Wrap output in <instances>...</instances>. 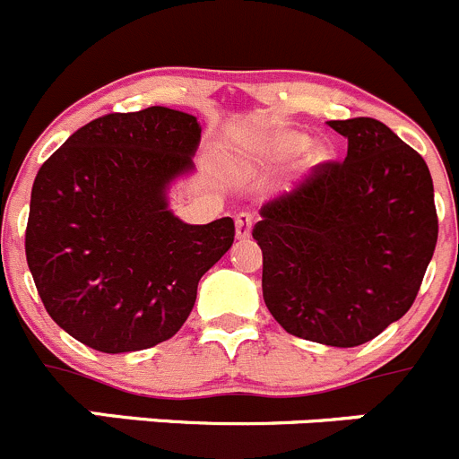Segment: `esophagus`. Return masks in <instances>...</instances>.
<instances>
[{
  "label": "esophagus",
  "instance_id": "esophagus-1",
  "mask_svg": "<svg viewBox=\"0 0 459 459\" xmlns=\"http://www.w3.org/2000/svg\"><path fill=\"white\" fill-rule=\"evenodd\" d=\"M251 229H254V215H249V212H239V215L235 217V235H238V239L251 238Z\"/></svg>",
  "mask_w": 459,
  "mask_h": 459
}]
</instances>
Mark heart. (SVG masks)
Masks as SVG:
<instances>
[{"instance_id": "obj_1", "label": "heart", "mask_w": 459, "mask_h": 459, "mask_svg": "<svg viewBox=\"0 0 459 459\" xmlns=\"http://www.w3.org/2000/svg\"><path fill=\"white\" fill-rule=\"evenodd\" d=\"M307 135L301 131H294V128H273V131L258 133L254 138V149L255 153H260L263 158L269 160H290V158L299 156L303 149L307 147ZM328 158V152L324 144H312L306 152V162L307 165H319Z\"/></svg>"}]
</instances>
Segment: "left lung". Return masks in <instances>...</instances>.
Returning <instances> with one entry per match:
<instances>
[{
  "label": "left lung",
  "instance_id": "left-lung-1",
  "mask_svg": "<svg viewBox=\"0 0 459 459\" xmlns=\"http://www.w3.org/2000/svg\"><path fill=\"white\" fill-rule=\"evenodd\" d=\"M344 162H321L260 208L263 297L290 335L374 340L412 307L437 244L426 160L383 122L333 119Z\"/></svg>",
  "mask_w": 459,
  "mask_h": 459
}]
</instances>
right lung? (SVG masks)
Returning <instances> with one entry per match:
<instances>
[{"label": "right lung", "mask_w": 459, "mask_h": 459, "mask_svg": "<svg viewBox=\"0 0 459 459\" xmlns=\"http://www.w3.org/2000/svg\"><path fill=\"white\" fill-rule=\"evenodd\" d=\"M195 115L110 113L72 133L38 171L27 263L51 319L101 353L143 351L186 324L196 285L235 238L230 217L196 226L167 190L195 169Z\"/></svg>", "instance_id": "1"}]
</instances>
